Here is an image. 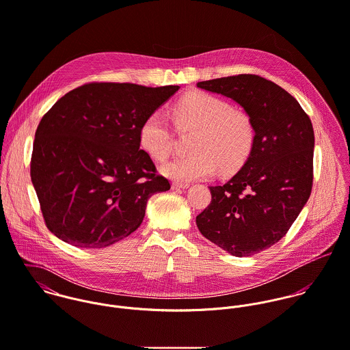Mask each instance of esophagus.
<instances>
[{"instance_id":"1","label":"esophagus","mask_w":350,"mask_h":350,"mask_svg":"<svg viewBox=\"0 0 350 350\" xmlns=\"http://www.w3.org/2000/svg\"><path fill=\"white\" fill-rule=\"evenodd\" d=\"M189 185L188 184H184V183H173L172 184V188L173 189H187Z\"/></svg>"}]
</instances>
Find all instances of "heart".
Returning <instances> with one entry per match:
<instances>
[{"instance_id":"1","label":"heart","mask_w":350,"mask_h":350,"mask_svg":"<svg viewBox=\"0 0 350 350\" xmlns=\"http://www.w3.org/2000/svg\"><path fill=\"white\" fill-rule=\"evenodd\" d=\"M180 131H196L189 157L176 158L161 167V173L177 183L211 177L216 167L223 173L237 170L249 157L254 143V127L249 116L223 98L210 93L185 94L173 108ZM142 150L155 161L172 152V131L159 112L150 113L140 124Z\"/></svg>"}]
</instances>
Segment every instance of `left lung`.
Returning a JSON list of instances; mask_svg holds the SVG:
<instances>
[{
	"label": "left lung",
	"instance_id": "left-lung-1",
	"mask_svg": "<svg viewBox=\"0 0 350 350\" xmlns=\"http://www.w3.org/2000/svg\"><path fill=\"white\" fill-rule=\"evenodd\" d=\"M198 88L239 104L254 127V143L237 174L208 187L212 200L196 224L231 256H253L279 242L311 195L312 124L295 97L260 75L202 81Z\"/></svg>",
	"mask_w": 350,
	"mask_h": 350
}]
</instances>
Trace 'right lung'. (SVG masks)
I'll use <instances>...</instances> for the list:
<instances>
[{
  "mask_svg": "<svg viewBox=\"0 0 350 350\" xmlns=\"http://www.w3.org/2000/svg\"><path fill=\"white\" fill-rule=\"evenodd\" d=\"M178 89L86 83L42 118L31 180L55 237L81 249H101L139 227L147 200L170 189L139 148L140 124Z\"/></svg>",
  "mask_w": 350,
  "mask_h": 350,
  "instance_id": "add662e5",
  "label": "right lung"
}]
</instances>
